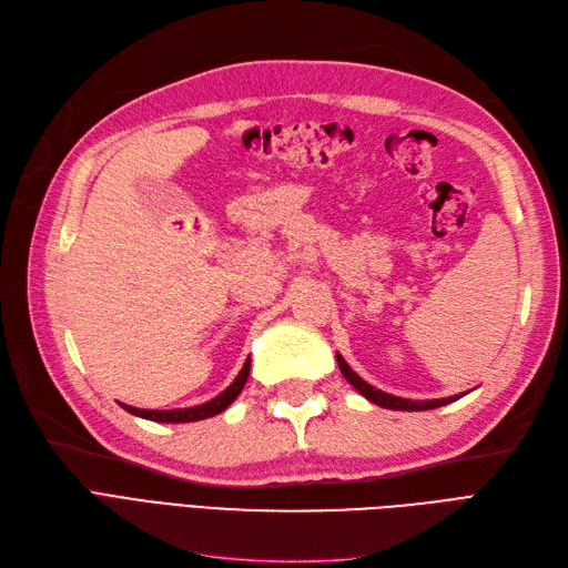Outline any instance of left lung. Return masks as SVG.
<instances>
[{
    "label": "left lung",
    "mask_w": 568,
    "mask_h": 568,
    "mask_svg": "<svg viewBox=\"0 0 568 568\" xmlns=\"http://www.w3.org/2000/svg\"><path fill=\"white\" fill-rule=\"evenodd\" d=\"M336 363H338L341 374L346 376V382H348L359 395H365V398H367L369 403L379 405V407H386V409H403V412L436 409V407L448 405V403H453V400H457V398H462V395H464V393H462V395H450V398H438V400H409V398H398V395L384 393V390H379V388L369 386L365 379H359V376L351 369V365L346 363V359H343L341 353H336Z\"/></svg>",
    "instance_id": "8db88e82"
}]
</instances>
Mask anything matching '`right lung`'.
Here are the masks:
<instances>
[{
  "label": "right lung",
  "instance_id": "1",
  "mask_svg": "<svg viewBox=\"0 0 568 568\" xmlns=\"http://www.w3.org/2000/svg\"><path fill=\"white\" fill-rule=\"evenodd\" d=\"M248 369H251V357L244 363V369L239 372L236 379L222 390L217 398L203 403V405H194V407H184V409H140V407H132V405H123L120 407L128 409L130 415L134 417H142V419H151V422H163V424H182V422H199V419H209L220 415L222 409H227L234 400L236 395L242 393L246 379H248Z\"/></svg>",
  "mask_w": 568,
  "mask_h": 568
}]
</instances>
